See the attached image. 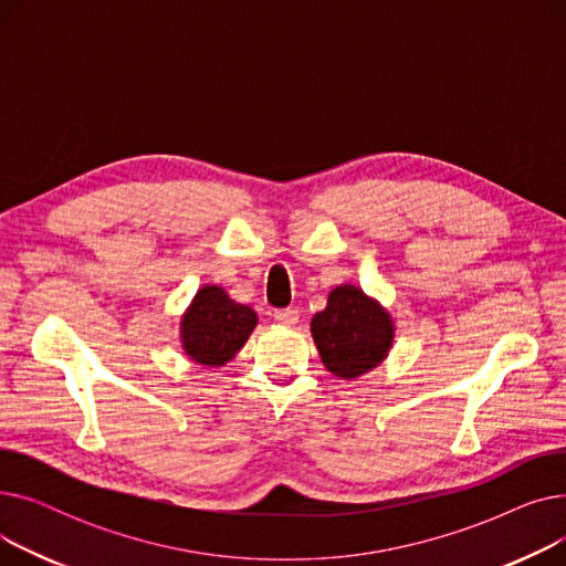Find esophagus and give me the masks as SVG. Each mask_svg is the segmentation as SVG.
<instances>
[{
	"label": "esophagus",
	"instance_id": "34e87169",
	"mask_svg": "<svg viewBox=\"0 0 566 566\" xmlns=\"http://www.w3.org/2000/svg\"><path fill=\"white\" fill-rule=\"evenodd\" d=\"M273 316H275V321L282 323V325H295V323H298V312L291 310V307H286V310H275Z\"/></svg>",
	"mask_w": 566,
	"mask_h": 566
}]
</instances>
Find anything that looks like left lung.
Returning <instances> with one entry per match:
<instances>
[{"label":"left lung","mask_w":566,"mask_h":566,"mask_svg":"<svg viewBox=\"0 0 566 566\" xmlns=\"http://www.w3.org/2000/svg\"><path fill=\"white\" fill-rule=\"evenodd\" d=\"M312 337L325 369L339 378H358L385 360L395 325L358 286L344 284L328 295V307L314 314Z\"/></svg>","instance_id":"1"}]
</instances>
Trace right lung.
I'll use <instances>...</instances> for the list:
<instances>
[{"label":"right lung","mask_w":566,"mask_h":566,"mask_svg":"<svg viewBox=\"0 0 566 566\" xmlns=\"http://www.w3.org/2000/svg\"><path fill=\"white\" fill-rule=\"evenodd\" d=\"M254 325V310L233 303L220 286H201L181 321V342L195 363L222 367L241 350Z\"/></svg>","instance_id":"obj_1"}]
</instances>
